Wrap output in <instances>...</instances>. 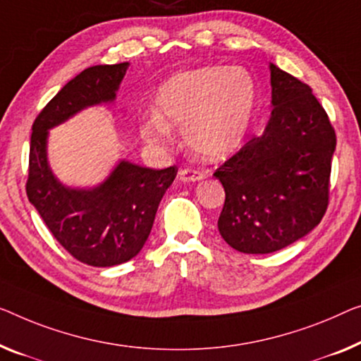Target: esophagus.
I'll return each mask as SVG.
<instances>
[{
  "label": "esophagus",
  "instance_id": "esophagus-1",
  "mask_svg": "<svg viewBox=\"0 0 361 361\" xmlns=\"http://www.w3.org/2000/svg\"><path fill=\"white\" fill-rule=\"evenodd\" d=\"M178 175H180V180L185 183H191V181L195 183V181H199L204 178L202 171L195 170V169H181Z\"/></svg>",
  "mask_w": 361,
  "mask_h": 361
}]
</instances>
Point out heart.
<instances>
[{
	"mask_svg": "<svg viewBox=\"0 0 361 361\" xmlns=\"http://www.w3.org/2000/svg\"><path fill=\"white\" fill-rule=\"evenodd\" d=\"M256 84L243 68L206 66L175 74L160 87L159 110L141 115V134L164 147L171 126L183 125L190 149L202 159L217 160L235 152L250 131L256 110Z\"/></svg>",
	"mask_w": 361,
	"mask_h": 361,
	"instance_id": "obj_1",
	"label": "heart"
}]
</instances>
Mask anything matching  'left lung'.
<instances>
[{
    "instance_id": "obj_1",
    "label": "left lung",
    "mask_w": 361,
    "mask_h": 361,
    "mask_svg": "<svg viewBox=\"0 0 361 361\" xmlns=\"http://www.w3.org/2000/svg\"><path fill=\"white\" fill-rule=\"evenodd\" d=\"M272 115L214 171L225 202L217 227L233 250L267 255L311 232L329 206L336 131L308 84L271 64Z\"/></svg>"
}]
</instances>
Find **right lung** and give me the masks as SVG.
Returning a JSON list of instances; mask_svg holds the SVG:
<instances>
[{"label": "right lung", "instance_id": "1", "mask_svg": "<svg viewBox=\"0 0 361 361\" xmlns=\"http://www.w3.org/2000/svg\"><path fill=\"white\" fill-rule=\"evenodd\" d=\"M126 69L128 63L84 69L43 106L32 125L27 197L58 243L74 259L94 267L121 264L142 250L178 169L152 170L121 162L104 185L87 191L69 190L48 169L47 129L84 106L115 99Z\"/></svg>", "mask_w": 361, "mask_h": 361}]
</instances>
